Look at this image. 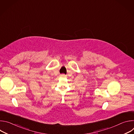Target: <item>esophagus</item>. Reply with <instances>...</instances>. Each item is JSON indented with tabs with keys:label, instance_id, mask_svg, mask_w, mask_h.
Segmentation results:
<instances>
[{
	"label": "esophagus",
	"instance_id": "1",
	"mask_svg": "<svg viewBox=\"0 0 134 134\" xmlns=\"http://www.w3.org/2000/svg\"><path fill=\"white\" fill-rule=\"evenodd\" d=\"M60 76V77H66V75L65 74H61Z\"/></svg>",
	"mask_w": 134,
	"mask_h": 134
}]
</instances>
